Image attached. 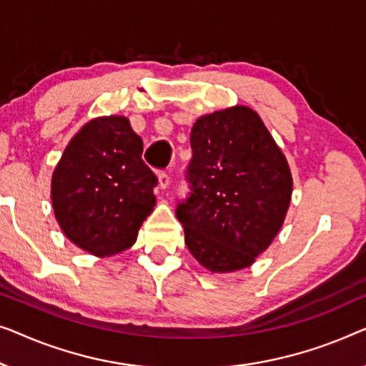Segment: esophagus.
Segmentation results:
<instances>
[{
  "mask_svg": "<svg viewBox=\"0 0 366 366\" xmlns=\"http://www.w3.org/2000/svg\"><path fill=\"white\" fill-rule=\"evenodd\" d=\"M169 184H171V176L167 172H161L159 174V187L161 189H167Z\"/></svg>",
  "mask_w": 366,
  "mask_h": 366,
  "instance_id": "esophagus-1",
  "label": "esophagus"
}]
</instances>
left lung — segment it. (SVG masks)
Listing matches in <instances>:
<instances>
[{
    "label": "left lung",
    "mask_w": 366,
    "mask_h": 366,
    "mask_svg": "<svg viewBox=\"0 0 366 366\" xmlns=\"http://www.w3.org/2000/svg\"><path fill=\"white\" fill-rule=\"evenodd\" d=\"M190 147V194L176 210L185 245L214 274L247 269L269 249L290 205L284 152L247 106L200 116Z\"/></svg>",
    "instance_id": "8db88e82"
}]
</instances>
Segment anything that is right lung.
I'll return each instance as SVG.
<instances>
[{"mask_svg":"<svg viewBox=\"0 0 366 366\" xmlns=\"http://www.w3.org/2000/svg\"><path fill=\"white\" fill-rule=\"evenodd\" d=\"M157 177L142 161V139L124 116L96 117L66 146L51 179L64 235L96 257L129 249L156 205Z\"/></svg>","mask_w":366,"mask_h":366,"instance_id":"add662e5","label":"right lung"}]
</instances>
